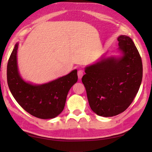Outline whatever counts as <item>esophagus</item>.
Listing matches in <instances>:
<instances>
[{
  "mask_svg": "<svg viewBox=\"0 0 152 152\" xmlns=\"http://www.w3.org/2000/svg\"><path fill=\"white\" fill-rule=\"evenodd\" d=\"M83 74H84V72L83 70L82 69H80L78 71V76L79 79H81L82 78V76H83Z\"/></svg>",
  "mask_w": 152,
  "mask_h": 152,
  "instance_id": "esophagus-1",
  "label": "esophagus"
}]
</instances>
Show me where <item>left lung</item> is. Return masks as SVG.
Segmentation results:
<instances>
[{"label":"left lung","instance_id":"8db88e82","mask_svg":"<svg viewBox=\"0 0 152 152\" xmlns=\"http://www.w3.org/2000/svg\"><path fill=\"white\" fill-rule=\"evenodd\" d=\"M119 56L106 55L85 68L82 81L90 107L102 117L124 112L133 102L142 79V63L130 37L118 38Z\"/></svg>","mask_w":152,"mask_h":152}]
</instances>
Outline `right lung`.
Wrapping results in <instances>:
<instances>
[{
	"label": "right lung",
	"instance_id": "1",
	"mask_svg": "<svg viewBox=\"0 0 152 152\" xmlns=\"http://www.w3.org/2000/svg\"><path fill=\"white\" fill-rule=\"evenodd\" d=\"M16 43L7 65L9 89L18 104L32 115L40 119H52L59 115L65 105L70 89L78 81L77 70L43 84H33L22 78L19 72Z\"/></svg>",
	"mask_w": 152,
	"mask_h": 152
}]
</instances>
